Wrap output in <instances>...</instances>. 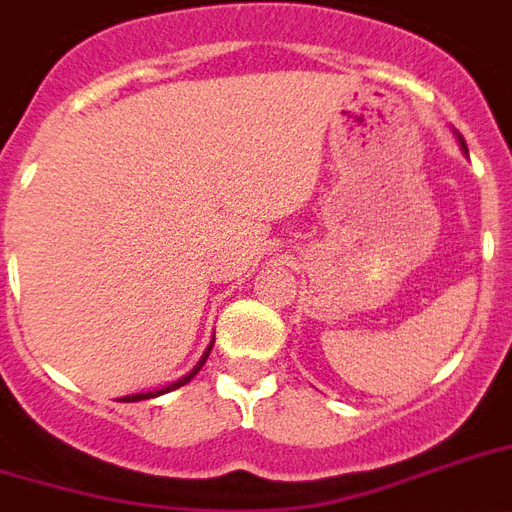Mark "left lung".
Returning a JSON list of instances; mask_svg holds the SVG:
<instances>
[{"label": "left lung", "mask_w": 512, "mask_h": 512, "mask_svg": "<svg viewBox=\"0 0 512 512\" xmlns=\"http://www.w3.org/2000/svg\"><path fill=\"white\" fill-rule=\"evenodd\" d=\"M460 143H462V151H465V154H468V146H465V140H462V135H460Z\"/></svg>", "instance_id": "obj_1"}]
</instances>
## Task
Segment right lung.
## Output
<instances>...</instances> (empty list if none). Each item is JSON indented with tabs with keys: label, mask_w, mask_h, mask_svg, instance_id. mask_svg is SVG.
Returning a JSON list of instances; mask_svg holds the SVG:
<instances>
[{
	"label": "right lung",
	"mask_w": 512,
	"mask_h": 512,
	"mask_svg": "<svg viewBox=\"0 0 512 512\" xmlns=\"http://www.w3.org/2000/svg\"><path fill=\"white\" fill-rule=\"evenodd\" d=\"M209 350H212V348H209ZM209 350H207V353H204V358H201V361H199V366H196V369H193V372H188V374H185L183 380L172 382L170 388H164V390H156V393H135V396H124L122 401H143V398H154V396H162V393H167V390H175V388H180V385H185V382H191V380H193V374L199 372V369H201V364H204V361H207Z\"/></svg>",
	"instance_id": "add662e5"
}]
</instances>
